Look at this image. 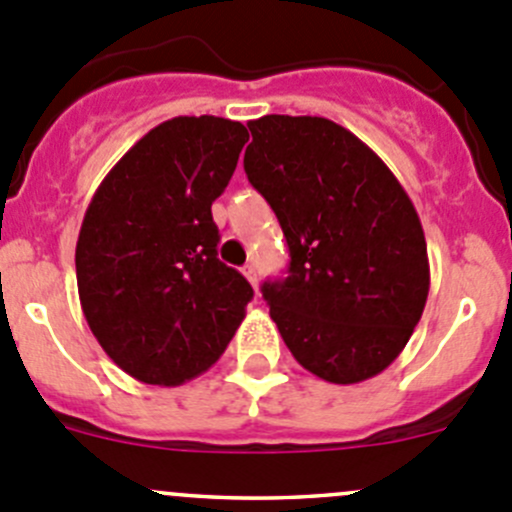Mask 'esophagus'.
<instances>
[{"instance_id": "34e87169", "label": "esophagus", "mask_w": 512, "mask_h": 512, "mask_svg": "<svg viewBox=\"0 0 512 512\" xmlns=\"http://www.w3.org/2000/svg\"><path fill=\"white\" fill-rule=\"evenodd\" d=\"M242 272H245V277H247V280H250V285L257 287V270H255V265H252V262H250V265L242 267Z\"/></svg>"}]
</instances>
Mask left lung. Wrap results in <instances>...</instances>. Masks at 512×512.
Here are the masks:
<instances>
[{
  "label": "left lung",
  "mask_w": 512,
  "mask_h": 512,
  "mask_svg": "<svg viewBox=\"0 0 512 512\" xmlns=\"http://www.w3.org/2000/svg\"><path fill=\"white\" fill-rule=\"evenodd\" d=\"M247 128V180L289 247V275L262 285L287 349L332 384L381 374L404 352L431 285L414 203L384 160L329 118L272 113Z\"/></svg>",
  "instance_id": "obj_1"
}]
</instances>
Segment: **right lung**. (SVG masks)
Masks as SVG:
<instances>
[{"instance_id": "obj_1", "label": "right lung", "mask_w": 512, "mask_h": 512, "mask_svg": "<svg viewBox=\"0 0 512 512\" xmlns=\"http://www.w3.org/2000/svg\"><path fill=\"white\" fill-rule=\"evenodd\" d=\"M245 143L240 121L170 118L108 170L86 208L81 309L103 352L143 384L208 371L245 319L252 287L218 260L210 213Z\"/></svg>"}]
</instances>
